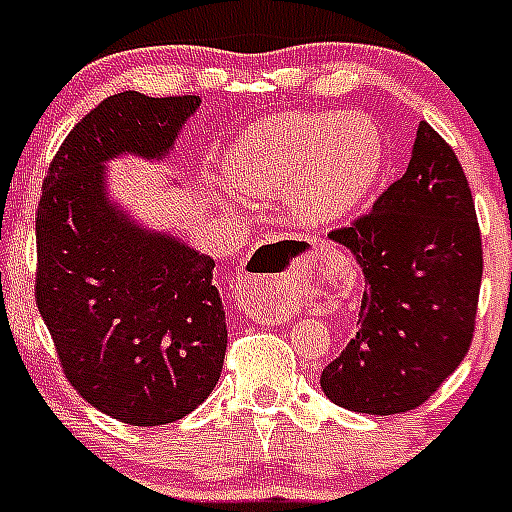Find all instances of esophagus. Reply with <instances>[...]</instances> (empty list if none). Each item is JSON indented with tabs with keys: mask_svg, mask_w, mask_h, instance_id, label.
Returning <instances> with one entry per match:
<instances>
[{
	"mask_svg": "<svg viewBox=\"0 0 512 512\" xmlns=\"http://www.w3.org/2000/svg\"><path fill=\"white\" fill-rule=\"evenodd\" d=\"M266 259L269 256H259V259L248 261L241 279H238V302L243 305L248 318H274V312H279V300H282L284 292H295V289L307 287V282H310V271L305 266L295 264V259H292V266L282 271V274H271Z\"/></svg>",
	"mask_w": 512,
	"mask_h": 512,
	"instance_id": "esophagus-1",
	"label": "esophagus"
}]
</instances>
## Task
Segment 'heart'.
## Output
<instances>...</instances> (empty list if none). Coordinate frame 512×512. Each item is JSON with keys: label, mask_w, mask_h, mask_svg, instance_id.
<instances>
[{"label": "heart", "mask_w": 512, "mask_h": 512, "mask_svg": "<svg viewBox=\"0 0 512 512\" xmlns=\"http://www.w3.org/2000/svg\"><path fill=\"white\" fill-rule=\"evenodd\" d=\"M382 135L364 115L284 112L230 146L225 171L253 197H282L307 223H336L356 210L382 171Z\"/></svg>", "instance_id": "heart-1"}]
</instances>
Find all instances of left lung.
Here are the masks:
<instances>
[{
  "label": "left lung",
  "mask_w": 512,
  "mask_h": 512,
  "mask_svg": "<svg viewBox=\"0 0 512 512\" xmlns=\"http://www.w3.org/2000/svg\"><path fill=\"white\" fill-rule=\"evenodd\" d=\"M330 238L366 289L354 338L320 374L325 397L369 415L420 408L467 356L482 284L472 189L449 143L420 122L408 171Z\"/></svg>",
  "instance_id": "1"
}]
</instances>
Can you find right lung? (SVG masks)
Listing matches in <instances>:
<instances>
[{
	"instance_id": "obj_1",
	"label": "right lung",
	"mask_w": 512,
	"mask_h": 512,
	"mask_svg": "<svg viewBox=\"0 0 512 512\" xmlns=\"http://www.w3.org/2000/svg\"><path fill=\"white\" fill-rule=\"evenodd\" d=\"M197 94L120 92L74 125L43 179L35 302L76 392L130 425L182 420L220 379L228 325L215 261L110 205L104 164L164 158Z\"/></svg>"
}]
</instances>
